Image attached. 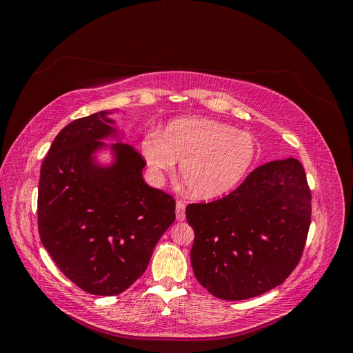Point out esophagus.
<instances>
[{
	"label": "esophagus",
	"instance_id": "esophagus-1",
	"mask_svg": "<svg viewBox=\"0 0 353 353\" xmlns=\"http://www.w3.org/2000/svg\"><path fill=\"white\" fill-rule=\"evenodd\" d=\"M175 212H176V221H184L185 219V205L181 200L176 201Z\"/></svg>",
	"mask_w": 353,
	"mask_h": 353
}]
</instances>
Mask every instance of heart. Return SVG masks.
Returning a JSON list of instances; mask_svg holds the SVG:
<instances>
[{
    "mask_svg": "<svg viewBox=\"0 0 353 353\" xmlns=\"http://www.w3.org/2000/svg\"><path fill=\"white\" fill-rule=\"evenodd\" d=\"M141 154L153 178L172 174L176 160L188 193L201 200L225 196L248 175L256 143L248 132L206 117H183L170 122L162 135L148 134Z\"/></svg>",
    "mask_w": 353,
    "mask_h": 353,
    "instance_id": "b5f03b06",
    "label": "heart"
}]
</instances>
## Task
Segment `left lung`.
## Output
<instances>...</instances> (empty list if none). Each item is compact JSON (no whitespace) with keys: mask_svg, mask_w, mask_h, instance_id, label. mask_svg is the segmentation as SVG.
I'll return each instance as SVG.
<instances>
[{"mask_svg":"<svg viewBox=\"0 0 353 353\" xmlns=\"http://www.w3.org/2000/svg\"><path fill=\"white\" fill-rule=\"evenodd\" d=\"M311 209L306 174L294 157L256 168L227 197L188 205L197 281L223 301L272 290L302 258Z\"/></svg>","mask_w":353,"mask_h":353,"instance_id":"1","label":"left lung"}]
</instances>
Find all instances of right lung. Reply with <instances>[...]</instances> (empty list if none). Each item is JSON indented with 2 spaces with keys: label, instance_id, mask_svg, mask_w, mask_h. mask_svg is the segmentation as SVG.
Returning a JSON list of instances; mask_svg holds the SVG:
<instances>
[{
  "label": "right lung",
  "instance_id": "add662e5",
  "mask_svg": "<svg viewBox=\"0 0 353 353\" xmlns=\"http://www.w3.org/2000/svg\"><path fill=\"white\" fill-rule=\"evenodd\" d=\"M103 110L63 128L41 166L38 230L59 270L83 292L114 296L147 270L175 221V200L143 179L144 159ZM109 148L110 165L94 154Z\"/></svg>",
  "mask_w": 353,
  "mask_h": 353
}]
</instances>
